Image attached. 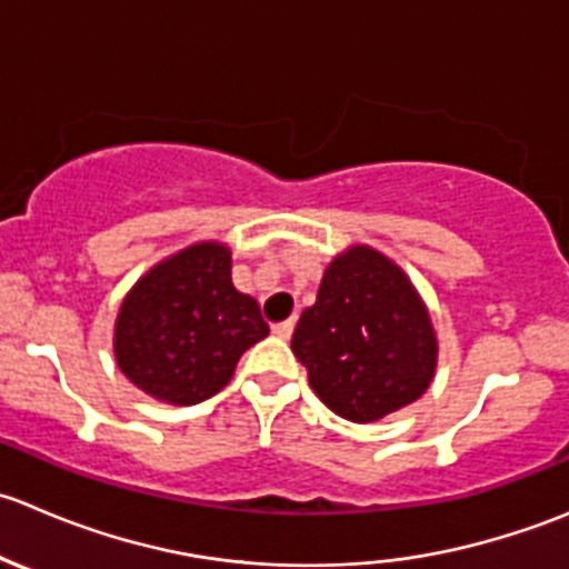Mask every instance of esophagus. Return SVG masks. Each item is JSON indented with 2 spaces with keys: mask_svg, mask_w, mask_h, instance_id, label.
Wrapping results in <instances>:
<instances>
[{
  "mask_svg": "<svg viewBox=\"0 0 569 569\" xmlns=\"http://www.w3.org/2000/svg\"><path fill=\"white\" fill-rule=\"evenodd\" d=\"M292 329H296V320L290 318V320H284V323H277V326H273V335L282 337V340H290Z\"/></svg>",
  "mask_w": 569,
  "mask_h": 569,
  "instance_id": "obj_1",
  "label": "esophagus"
}]
</instances>
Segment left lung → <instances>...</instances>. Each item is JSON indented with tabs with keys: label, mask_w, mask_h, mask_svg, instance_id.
Segmentation results:
<instances>
[{
	"label": "left lung",
	"mask_w": 569,
	"mask_h": 569,
	"mask_svg": "<svg viewBox=\"0 0 569 569\" xmlns=\"http://www.w3.org/2000/svg\"><path fill=\"white\" fill-rule=\"evenodd\" d=\"M292 353L331 412L370 423L429 390L437 337L401 268L353 246L326 268L318 301L296 326Z\"/></svg>",
	"instance_id": "left-lung-1"
}]
</instances>
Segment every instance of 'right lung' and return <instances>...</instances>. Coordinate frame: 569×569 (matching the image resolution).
<instances>
[{
    "instance_id": "right-lung-1",
    "label": "right lung",
    "mask_w": 569,
    "mask_h": 569,
    "mask_svg": "<svg viewBox=\"0 0 569 569\" xmlns=\"http://www.w3.org/2000/svg\"><path fill=\"white\" fill-rule=\"evenodd\" d=\"M266 335L260 303L234 290L227 246L199 243L132 287L116 320V359L134 387L190 407L227 387Z\"/></svg>"
}]
</instances>
